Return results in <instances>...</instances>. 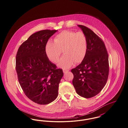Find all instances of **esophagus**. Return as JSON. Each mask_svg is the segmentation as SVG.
I'll use <instances>...</instances> for the list:
<instances>
[{
  "mask_svg": "<svg viewBox=\"0 0 128 128\" xmlns=\"http://www.w3.org/2000/svg\"><path fill=\"white\" fill-rule=\"evenodd\" d=\"M69 71L68 70H66V69H63V72L64 73H66L67 72H68Z\"/></svg>",
  "mask_w": 128,
  "mask_h": 128,
  "instance_id": "esophagus-1",
  "label": "esophagus"
}]
</instances>
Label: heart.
Listing matches in <instances>:
<instances>
[{"instance_id":"b5f03b06","label":"heart","mask_w":128,"mask_h":128,"mask_svg":"<svg viewBox=\"0 0 128 128\" xmlns=\"http://www.w3.org/2000/svg\"><path fill=\"white\" fill-rule=\"evenodd\" d=\"M88 48L87 39L82 32H75L64 30L58 34L54 38V42L48 41L45 47V53L49 60L57 63L62 53H64L58 64L63 68L71 67L82 61L86 55Z\"/></svg>"}]
</instances>
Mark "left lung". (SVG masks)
Masks as SVG:
<instances>
[{
  "instance_id": "8db88e82",
  "label": "left lung",
  "mask_w": 128,
  "mask_h": 128,
  "mask_svg": "<svg viewBox=\"0 0 128 128\" xmlns=\"http://www.w3.org/2000/svg\"><path fill=\"white\" fill-rule=\"evenodd\" d=\"M88 44L86 55L82 63L71 70L76 92L86 98L98 94L106 85L109 74L108 55L102 39L85 26L78 25Z\"/></svg>"
}]
</instances>
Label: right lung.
I'll list each match as a JSON object with an SVG mask.
<instances>
[{"label": "right lung", "mask_w": 128, "mask_h": 128, "mask_svg": "<svg viewBox=\"0 0 128 128\" xmlns=\"http://www.w3.org/2000/svg\"><path fill=\"white\" fill-rule=\"evenodd\" d=\"M57 30L36 32L19 47L16 56V70L19 84L26 96L39 104H46L58 96L62 69L49 60L45 47Z\"/></svg>", "instance_id": "right-lung-1"}]
</instances>
